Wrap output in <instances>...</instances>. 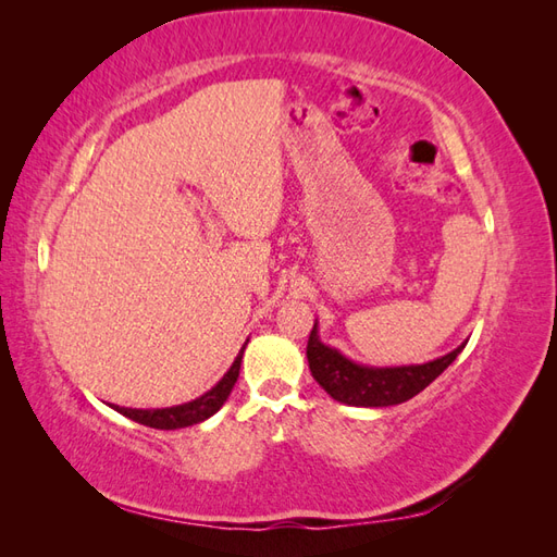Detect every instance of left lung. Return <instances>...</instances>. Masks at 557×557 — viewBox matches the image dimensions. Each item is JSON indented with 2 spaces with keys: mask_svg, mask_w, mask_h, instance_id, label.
<instances>
[{
  "mask_svg": "<svg viewBox=\"0 0 557 557\" xmlns=\"http://www.w3.org/2000/svg\"><path fill=\"white\" fill-rule=\"evenodd\" d=\"M467 342L441 359L409 366H366L347 359L335 347H327L318 335V321L309 335L306 359L311 375L325 393L349 407H393L417 397L429 387L449 363H453Z\"/></svg>",
  "mask_w": 557,
  "mask_h": 557,
  "instance_id": "8db88e82",
  "label": "left lung"
}]
</instances>
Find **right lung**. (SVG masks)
Segmentation results:
<instances>
[{
  "label": "right lung",
  "mask_w": 557,
  "mask_h": 557,
  "mask_svg": "<svg viewBox=\"0 0 557 557\" xmlns=\"http://www.w3.org/2000/svg\"><path fill=\"white\" fill-rule=\"evenodd\" d=\"M246 345L248 339L244 342V347L239 349V354H236L230 371L220 377L218 385L210 387L206 395H200L191 401H184V405H176V407H164V409H132V407H120V405H110V407L114 411H120L126 419L150 425V429H160V431L186 429V425H196L200 421H206L212 417V413H218L224 401H227L236 377H239Z\"/></svg>",
  "instance_id": "1"
}]
</instances>
